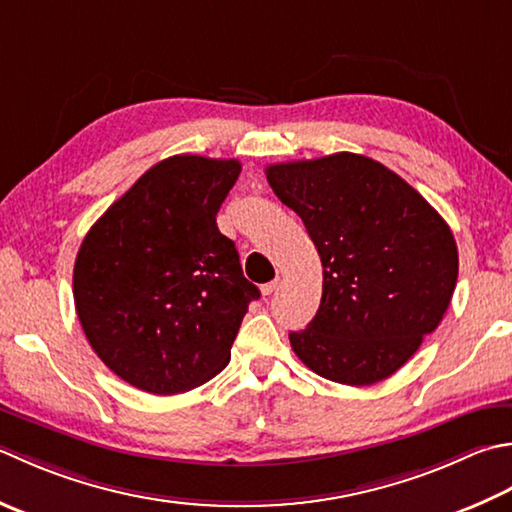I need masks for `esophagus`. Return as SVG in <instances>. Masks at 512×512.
<instances>
[{
	"mask_svg": "<svg viewBox=\"0 0 512 512\" xmlns=\"http://www.w3.org/2000/svg\"><path fill=\"white\" fill-rule=\"evenodd\" d=\"M277 286H279V279H275V282H270V284H264L262 286V295L264 297H270L277 290Z\"/></svg>",
	"mask_w": 512,
	"mask_h": 512,
	"instance_id": "esophagus-1",
	"label": "esophagus"
}]
</instances>
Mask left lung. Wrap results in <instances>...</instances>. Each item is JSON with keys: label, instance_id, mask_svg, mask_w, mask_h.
Instances as JSON below:
<instances>
[{"label": "left lung", "instance_id": "obj_1", "mask_svg": "<svg viewBox=\"0 0 512 512\" xmlns=\"http://www.w3.org/2000/svg\"><path fill=\"white\" fill-rule=\"evenodd\" d=\"M266 179L302 217L324 268L317 315L288 335L295 355L330 382H382L444 319L459 270L448 224L364 155L273 164Z\"/></svg>", "mask_w": 512, "mask_h": 512}]
</instances>
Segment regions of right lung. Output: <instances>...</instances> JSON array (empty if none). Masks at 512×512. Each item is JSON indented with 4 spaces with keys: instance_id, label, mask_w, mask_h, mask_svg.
I'll return each instance as SVG.
<instances>
[{
    "instance_id": "obj_1",
    "label": "right lung",
    "mask_w": 512,
    "mask_h": 512,
    "mask_svg": "<svg viewBox=\"0 0 512 512\" xmlns=\"http://www.w3.org/2000/svg\"><path fill=\"white\" fill-rule=\"evenodd\" d=\"M237 159L173 155L148 168L88 230L73 270L79 324L117 377L153 395L222 373L259 288L217 210Z\"/></svg>"
}]
</instances>
